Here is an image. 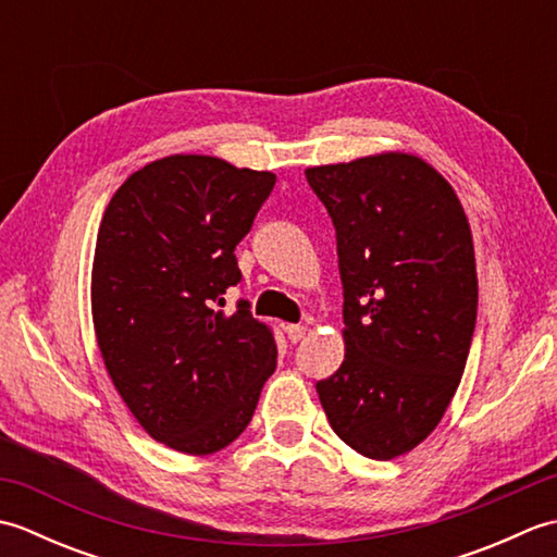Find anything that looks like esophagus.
<instances>
[{
  "label": "esophagus",
  "mask_w": 557,
  "mask_h": 557,
  "mask_svg": "<svg viewBox=\"0 0 557 557\" xmlns=\"http://www.w3.org/2000/svg\"><path fill=\"white\" fill-rule=\"evenodd\" d=\"M285 333H287V337H289L292 342H299V339L306 337V333H309V327H306V325H297V323H289V325L285 327Z\"/></svg>",
  "instance_id": "obj_1"
}]
</instances>
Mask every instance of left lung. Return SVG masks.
Here are the masks:
<instances>
[{
    "instance_id": "left-lung-1",
    "label": "left lung",
    "mask_w": 557,
    "mask_h": 557,
    "mask_svg": "<svg viewBox=\"0 0 557 557\" xmlns=\"http://www.w3.org/2000/svg\"><path fill=\"white\" fill-rule=\"evenodd\" d=\"M337 230L345 361L315 385L333 431L371 459L429 437L476 325V258L455 188L413 152L306 170Z\"/></svg>"
}]
</instances>
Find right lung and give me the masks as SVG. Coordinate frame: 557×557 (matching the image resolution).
<instances>
[{"label":"right lung","mask_w":557,"mask_h":557,"mask_svg":"<svg viewBox=\"0 0 557 557\" xmlns=\"http://www.w3.org/2000/svg\"><path fill=\"white\" fill-rule=\"evenodd\" d=\"M275 174L212 156H170L116 188L98 230L90 309L116 393L176 453L227 447L277 366L272 327L222 294L242 280L234 248Z\"/></svg>","instance_id":"add662e5"}]
</instances>
